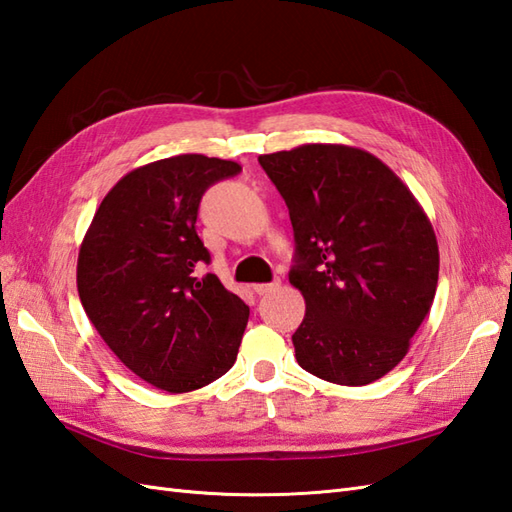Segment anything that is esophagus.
<instances>
[{
    "label": "esophagus",
    "mask_w": 512,
    "mask_h": 512,
    "mask_svg": "<svg viewBox=\"0 0 512 512\" xmlns=\"http://www.w3.org/2000/svg\"><path fill=\"white\" fill-rule=\"evenodd\" d=\"M278 286H280V280H273V282H258V284L252 286V289H254L256 295H267L271 291H276Z\"/></svg>",
    "instance_id": "1"
}]
</instances>
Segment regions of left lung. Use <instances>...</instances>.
<instances>
[{"instance_id":"1","label":"left lung","mask_w":512,"mask_h":512,"mask_svg":"<svg viewBox=\"0 0 512 512\" xmlns=\"http://www.w3.org/2000/svg\"><path fill=\"white\" fill-rule=\"evenodd\" d=\"M289 208L306 315L295 358L313 376L363 386L406 356L430 313L439 245L428 215L380 158L310 143L258 156Z\"/></svg>"}]
</instances>
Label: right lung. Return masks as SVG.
Wrapping results in <instances>:
<instances>
[{"mask_svg": "<svg viewBox=\"0 0 512 512\" xmlns=\"http://www.w3.org/2000/svg\"><path fill=\"white\" fill-rule=\"evenodd\" d=\"M234 160L182 154L123 176L102 199L78 256V293L95 330L141 380L169 393L215 382L234 365L249 308L215 273L197 236L208 186Z\"/></svg>", "mask_w": 512, "mask_h": 512, "instance_id": "right-lung-1", "label": "right lung"}]
</instances>
